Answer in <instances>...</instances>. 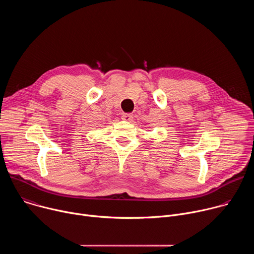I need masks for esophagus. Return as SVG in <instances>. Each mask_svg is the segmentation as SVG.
<instances>
[{
	"label": "esophagus",
	"mask_w": 254,
	"mask_h": 254,
	"mask_svg": "<svg viewBox=\"0 0 254 254\" xmlns=\"http://www.w3.org/2000/svg\"><path fill=\"white\" fill-rule=\"evenodd\" d=\"M132 115H130V114H125L124 116H123V120L124 121H127V122H130L131 120H132Z\"/></svg>",
	"instance_id": "esophagus-1"
}]
</instances>
